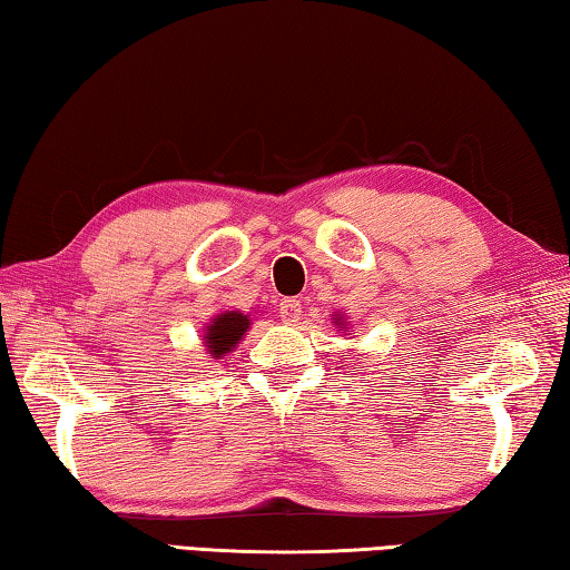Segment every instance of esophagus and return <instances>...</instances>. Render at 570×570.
Here are the masks:
<instances>
[{
  "mask_svg": "<svg viewBox=\"0 0 570 570\" xmlns=\"http://www.w3.org/2000/svg\"><path fill=\"white\" fill-rule=\"evenodd\" d=\"M278 316H282L286 324H296L302 320V302H298V298H284L282 306H278Z\"/></svg>",
  "mask_w": 570,
  "mask_h": 570,
  "instance_id": "1",
  "label": "esophagus"
}]
</instances>
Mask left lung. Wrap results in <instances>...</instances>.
Listing matches in <instances>:
<instances>
[{
  "label": "left lung",
  "mask_w": 570,
  "mask_h": 570,
  "mask_svg": "<svg viewBox=\"0 0 570 570\" xmlns=\"http://www.w3.org/2000/svg\"><path fill=\"white\" fill-rule=\"evenodd\" d=\"M332 324L336 326V332H350V322H346V316L342 312L332 314Z\"/></svg>",
  "instance_id": "8db88e82"
}]
</instances>
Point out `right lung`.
<instances>
[{
    "mask_svg": "<svg viewBox=\"0 0 570 570\" xmlns=\"http://www.w3.org/2000/svg\"><path fill=\"white\" fill-rule=\"evenodd\" d=\"M250 326V314L238 312V308H226L216 314L204 330V346L208 360H226L244 340V334Z\"/></svg>",
    "mask_w": 570,
    "mask_h": 570,
    "instance_id": "add662e5",
    "label": "right lung"
}]
</instances>
